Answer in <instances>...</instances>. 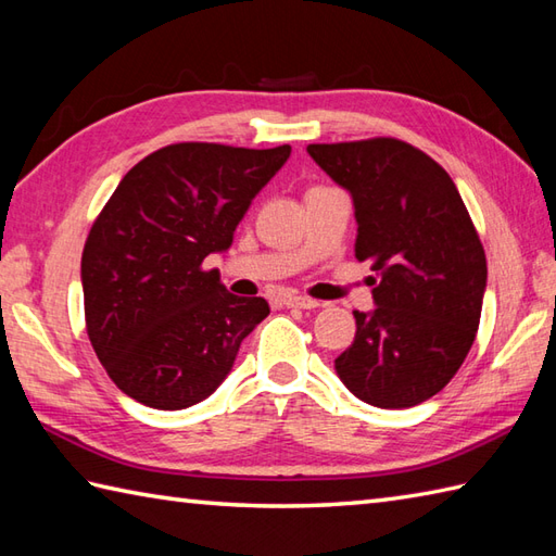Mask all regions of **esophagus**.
Returning a JSON list of instances; mask_svg holds the SVG:
<instances>
[{
	"label": "esophagus",
	"instance_id": "34e87169",
	"mask_svg": "<svg viewBox=\"0 0 556 556\" xmlns=\"http://www.w3.org/2000/svg\"><path fill=\"white\" fill-rule=\"evenodd\" d=\"M285 305H289V308L313 311V308H317V305H320V301L308 299V296H285Z\"/></svg>",
	"mask_w": 556,
	"mask_h": 556
}]
</instances>
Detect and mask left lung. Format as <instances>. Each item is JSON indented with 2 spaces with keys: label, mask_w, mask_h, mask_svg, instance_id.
I'll list each match as a JSON object with an SVG mask.
<instances>
[{
  "label": "left lung",
  "mask_w": 556,
  "mask_h": 556,
  "mask_svg": "<svg viewBox=\"0 0 556 556\" xmlns=\"http://www.w3.org/2000/svg\"><path fill=\"white\" fill-rule=\"evenodd\" d=\"M356 210V257L368 260L375 311L334 361L351 394L410 408L448 384L480 325L488 260L456 186L440 164L396 138L308 146Z\"/></svg>",
  "instance_id": "obj_1"
}]
</instances>
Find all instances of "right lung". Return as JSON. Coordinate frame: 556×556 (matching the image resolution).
<instances>
[{
	"instance_id": "obj_1",
	"label": "right lung",
	"mask_w": 556,
	"mask_h": 556,
	"mask_svg": "<svg viewBox=\"0 0 556 556\" xmlns=\"http://www.w3.org/2000/svg\"><path fill=\"white\" fill-rule=\"evenodd\" d=\"M291 155L176 143L140 160L92 224L80 257L86 329L112 382L138 404L179 410L207 399L241 341L269 315L205 269Z\"/></svg>"
}]
</instances>
